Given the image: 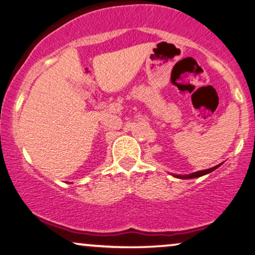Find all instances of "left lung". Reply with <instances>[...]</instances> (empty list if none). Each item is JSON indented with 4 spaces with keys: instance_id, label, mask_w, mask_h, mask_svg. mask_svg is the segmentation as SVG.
I'll use <instances>...</instances> for the list:
<instances>
[{
    "instance_id": "obj_1",
    "label": "left lung",
    "mask_w": 255,
    "mask_h": 255,
    "mask_svg": "<svg viewBox=\"0 0 255 255\" xmlns=\"http://www.w3.org/2000/svg\"><path fill=\"white\" fill-rule=\"evenodd\" d=\"M221 164H223V163H221ZM221 164L217 165V166L211 167V168H207V170H203V171L193 172V173H191V174H184V176H181V174H172V176L176 177V178H179V179H193V178H199V177H203V176H205V174L211 173V172H213L214 170H216V168L219 167Z\"/></svg>"
}]
</instances>
